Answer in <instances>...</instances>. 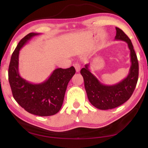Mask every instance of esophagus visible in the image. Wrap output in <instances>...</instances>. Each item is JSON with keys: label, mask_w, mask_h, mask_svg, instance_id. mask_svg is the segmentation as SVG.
<instances>
[{"label": "esophagus", "mask_w": 148, "mask_h": 148, "mask_svg": "<svg viewBox=\"0 0 148 148\" xmlns=\"http://www.w3.org/2000/svg\"><path fill=\"white\" fill-rule=\"evenodd\" d=\"M74 66L75 67V69H76V72H79L80 71V64L79 63H75L74 64Z\"/></svg>", "instance_id": "obj_1"}]
</instances>
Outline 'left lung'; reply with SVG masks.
Wrapping results in <instances>:
<instances>
[{
	"label": "left lung",
	"mask_w": 148,
	"mask_h": 148,
	"mask_svg": "<svg viewBox=\"0 0 148 148\" xmlns=\"http://www.w3.org/2000/svg\"><path fill=\"white\" fill-rule=\"evenodd\" d=\"M115 40H122L128 44L131 65L127 76L112 86L101 83L89 69V64L85 65L80 73L84 77L85 89L91 104L100 110H109L121 106L128 101L133 93L138 78V62L133 46L125 32L117 27Z\"/></svg>",
	"instance_id": "left-lung-1"
}]
</instances>
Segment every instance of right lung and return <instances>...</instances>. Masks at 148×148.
Instances as JSON below:
<instances>
[{"label":"right lung","instance_id":"right-lung-1","mask_svg":"<svg viewBox=\"0 0 148 148\" xmlns=\"http://www.w3.org/2000/svg\"><path fill=\"white\" fill-rule=\"evenodd\" d=\"M39 33L31 32L22 38L12 53L8 69V80L16 101L29 113L38 116H53L63 103L67 86L76 73L74 66L54 70L46 81L32 84L19 73V51L32 37Z\"/></svg>","mask_w":148,"mask_h":148}]
</instances>
